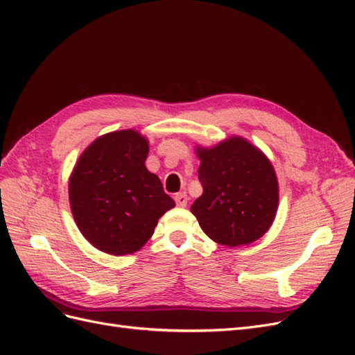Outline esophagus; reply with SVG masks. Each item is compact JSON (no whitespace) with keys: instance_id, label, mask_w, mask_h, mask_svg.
I'll list each match as a JSON object with an SVG mask.
<instances>
[{"instance_id":"34e87169","label":"esophagus","mask_w":355,"mask_h":355,"mask_svg":"<svg viewBox=\"0 0 355 355\" xmlns=\"http://www.w3.org/2000/svg\"><path fill=\"white\" fill-rule=\"evenodd\" d=\"M175 201L179 207H185L188 204V196L185 194V192H179V194L175 196Z\"/></svg>"}]
</instances>
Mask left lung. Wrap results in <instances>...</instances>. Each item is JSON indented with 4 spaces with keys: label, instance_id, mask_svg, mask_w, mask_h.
<instances>
[{
    "label": "left lung",
    "instance_id": "obj_1",
    "mask_svg": "<svg viewBox=\"0 0 355 355\" xmlns=\"http://www.w3.org/2000/svg\"><path fill=\"white\" fill-rule=\"evenodd\" d=\"M202 194L191 206L201 230L222 245L250 244L270 230L278 207L271 161L240 136L196 148Z\"/></svg>",
    "mask_w": 355,
    "mask_h": 355
}]
</instances>
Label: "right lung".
<instances>
[{
    "label": "right lung",
    "instance_id": "right-lung-1",
    "mask_svg": "<svg viewBox=\"0 0 355 355\" xmlns=\"http://www.w3.org/2000/svg\"><path fill=\"white\" fill-rule=\"evenodd\" d=\"M146 139L118 130L96 139L69 178V204L78 230L96 249L114 256L142 249L158 219L175 207L157 175L148 171Z\"/></svg>",
    "mask_w": 355,
    "mask_h": 355
}]
</instances>
